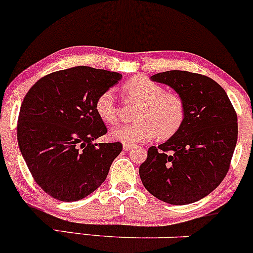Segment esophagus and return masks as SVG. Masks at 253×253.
<instances>
[{
    "mask_svg": "<svg viewBox=\"0 0 253 253\" xmlns=\"http://www.w3.org/2000/svg\"><path fill=\"white\" fill-rule=\"evenodd\" d=\"M133 148H134V145H132V144H124L125 151H129V150H132Z\"/></svg>",
    "mask_w": 253,
    "mask_h": 253,
    "instance_id": "34e87169",
    "label": "esophagus"
}]
</instances>
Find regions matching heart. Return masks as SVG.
I'll list each match as a JSON object with an SVG mask.
<instances>
[{
  "label": "heart",
  "instance_id": "heart-1",
  "mask_svg": "<svg viewBox=\"0 0 253 253\" xmlns=\"http://www.w3.org/2000/svg\"><path fill=\"white\" fill-rule=\"evenodd\" d=\"M124 91L129 99L139 103L134 115L137 122L115 127L110 132L113 139L129 144L151 140L156 135L168 139L184 125L186 107L179 93L165 91L160 84L143 76L131 78L124 85ZM95 110L105 124L118 122L119 108L112 90L97 97Z\"/></svg>",
  "mask_w": 253,
  "mask_h": 253
}]
</instances>
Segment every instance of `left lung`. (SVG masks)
I'll list each match as a JSON object with an SVG mask.
<instances>
[{
  "label": "left lung",
  "mask_w": 253,
  "mask_h": 253,
  "mask_svg": "<svg viewBox=\"0 0 253 253\" xmlns=\"http://www.w3.org/2000/svg\"><path fill=\"white\" fill-rule=\"evenodd\" d=\"M151 80L170 86L186 107L184 125L171 138L151 146L139 167L152 196L173 205L194 203L226 176L238 139V118L215 80L186 71L157 73Z\"/></svg>",
  "instance_id": "1"
}]
</instances>
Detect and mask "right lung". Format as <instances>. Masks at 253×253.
<instances>
[{"mask_svg":"<svg viewBox=\"0 0 253 253\" xmlns=\"http://www.w3.org/2000/svg\"><path fill=\"white\" fill-rule=\"evenodd\" d=\"M121 78L78 66L41 78L25 96L16 127L19 148L35 181L52 198L79 201L104 182L122 144L93 143L107 133L95 102Z\"/></svg>","mask_w":253,"mask_h":253,"instance_id":"add662e5","label":"right lung"}]
</instances>
